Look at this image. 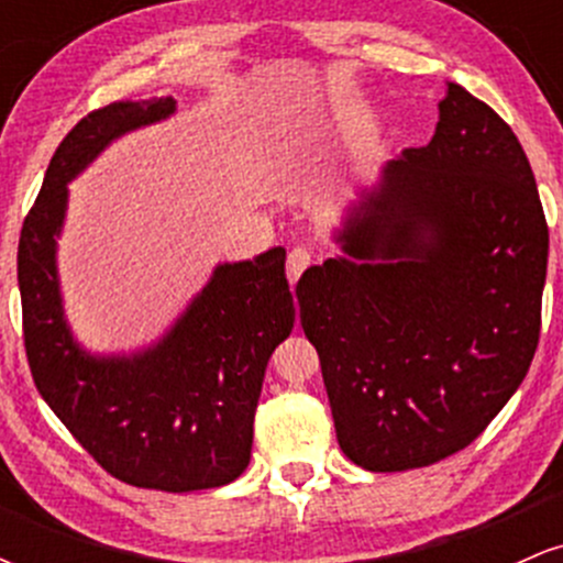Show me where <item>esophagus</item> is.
I'll return each mask as SVG.
<instances>
[{
	"mask_svg": "<svg viewBox=\"0 0 563 563\" xmlns=\"http://www.w3.org/2000/svg\"><path fill=\"white\" fill-rule=\"evenodd\" d=\"M309 262H312V254H309L307 249H294L288 254V262H286V273H288V280L296 283L301 277L303 269L309 267Z\"/></svg>",
	"mask_w": 563,
	"mask_h": 563,
	"instance_id": "1",
	"label": "esophagus"
}]
</instances>
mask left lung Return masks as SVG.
Wrapping results in <instances>:
<instances>
[{"instance_id": "1", "label": "left lung", "mask_w": 563, "mask_h": 563, "mask_svg": "<svg viewBox=\"0 0 563 563\" xmlns=\"http://www.w3.org/2000/svg\"><path fill=\"white\" fill-rule=\"evenodd\" d=\"M437 132L346 206L296 286L335 439L360 468L431 466L514 397L540 339L548 224L516 134L444 81Z\"/></svg>"}]
</instances>
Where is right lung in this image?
<instances>
[{"label":"right lung","mask_w":563,"mask_h":563,"mask_svg":"<svg viewBox=\"0 0 563 563\" xmlns=\"http://www.w3.org/2000/svg\"><path fill=\"white\" fill-rule=\"evenodd\" d=\"M174 111V97L111 102L70 129L23 222L18 286L31 376L81 448L132 487L192 493L235 482L251 461L264 371L296 320L286 249L217 264L169 331L119 354L79 344L57 275L68 185L111 142Z\"/></svg>","instance_id":"add662e5"}]
</instances>
